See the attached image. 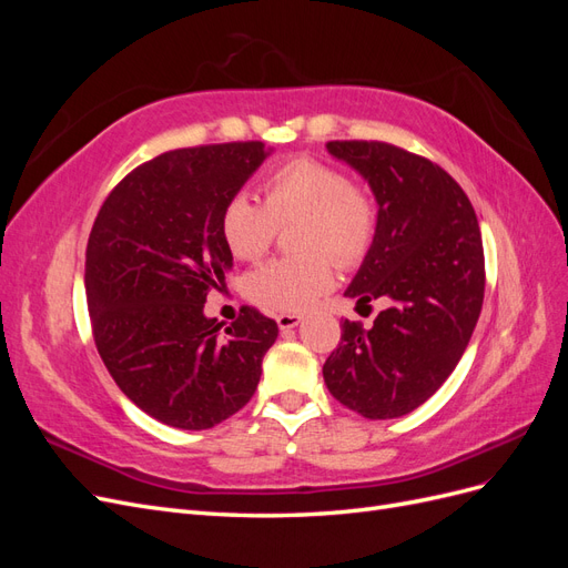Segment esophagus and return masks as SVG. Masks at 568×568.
<instances>
[{
  "label": "esophagus",
  "mask_w": 568,
  "mask_h": 568,
  "mask_svg": "<svg viewBox=\"0 0 568 568\" xmlns=\"http://www.w3.org/2000/svg\"><path fill=\"white\" fill-rule=\"evenodd\" d=\"M301 315H294V313H282V315H277V324H280V329L282 332H286V329H294V326H298L301 324Z\"/></svg>",
  "instance_id": "obj_1"
}]
</instances>
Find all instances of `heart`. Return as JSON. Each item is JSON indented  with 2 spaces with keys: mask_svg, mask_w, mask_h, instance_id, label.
<instances>
[{
  "mask_svg": "<svg viewBox=\"0 0 568 568\" xmlns=\"http://www.w3.org/2000/svg\"><path fill=\"white\" fill-rule=\"evenodd\" d=\"M265 205L234 194L220 215V234L239 261L261 257L277 225L301 220L294 257H274L246 274V296L274 313H301L334 286V261L357 265L376 232V209L367 192L351 184L338 168L315 159H294L265 178Z\"/></svg>",
  "mask_w": 568,
  "mask_h": 568,
  "instance_id": "1",
  "label": "heart"
}]
</instances>
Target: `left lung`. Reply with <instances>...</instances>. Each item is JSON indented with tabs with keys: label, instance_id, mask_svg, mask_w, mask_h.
<instances>
[{
	"label": "left lung",
	"instance_id": "8db88e82",
	"mask_svg": "<svg viewBox=\"0 0 568 568\" xmlns=\"http://www.w3.org/2000/svg\"><path fill=\"white\" fill-rule=\"evenodd\" d=\"M376 199V232L348 298H382L369 329L343 322L322 367L334 398L367 419L417 409L467 351L484 305L486 265L478 220L462 186L428 159L386 142H329Z\"/></svg>",
	"mask_w": 568,
	"mask_h": 568
}]
</instances>
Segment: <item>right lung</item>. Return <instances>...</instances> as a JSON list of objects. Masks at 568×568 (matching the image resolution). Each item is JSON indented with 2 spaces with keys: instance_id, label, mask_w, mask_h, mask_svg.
Masks as SVG:
<instances>
[{
  "instance_id": "obj_1",
  "label": "right lung",
  "mask_w": 568,
  "mask_h": 568,
  "mask_svg": "<svg viewBox=\"0 0 568 568\" xmlns=\"http://www.w3.org/2000/svg\"><path fill=\"white\" fill-rule=\"evenodd\" d=\"M270 151L230 142L161 153L94 220L84 288L97 351L118 388L168 426L201 432L242 409L280 334L251 307L230 326L203 313L232 270L222 209Z\"/></svg>"
}]
</instances>
